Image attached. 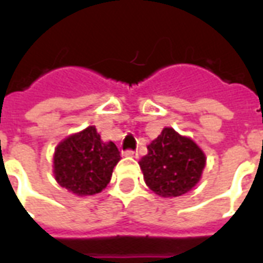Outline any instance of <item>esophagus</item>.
<instances>
[{
  "label": "esophagus",
  "instance_id": "1",
  "mask_svg": "<svg viewBox=\"0 0 263 263\" xmlns=\"http://www.w3.org/2000/svg\"><path fill=\"white\" fill-rule=\"evenodd\" d=\"M124 156H125V157H136V156H138V153L134 152V150H125V152H124Z\"/></svg>",
  "mask_w": 263,
  "mask_h": 263
}]
</instances>
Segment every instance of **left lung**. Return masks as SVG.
Wrapping results in <instances>:
<instances>
[{"mask_svg":"<svg viewBox=\"0 0 263 263\" xmlns=\"http://www.w3.org/2000/svg\"><path fill=\"white\" fill-rule=\"evenodd\" d=\"M147 150L139 166L154 194L162 198L180 196L199 183L206 156L191 138L166 127L148 144Z\"/></svg>","mask_w":263,"mask_h":263,"instance_id":"8db88e82","label":"left lung"}]
</instances>
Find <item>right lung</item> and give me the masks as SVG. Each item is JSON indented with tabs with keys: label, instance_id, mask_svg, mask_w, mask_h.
<instances>
[{
	"label": "right lung",
	"instance_id": "add662e5",
	"mask_svg": "<svg viewBox=\"0 0 263 263\" xmlns=\"http://www.w3.org/2000/svg\"><path fill=\"white\" fill-rule=\"evenodd\" d=\"M121 160L113 142H103L94 125L60 142L53 156L55 181L78 196L95 195L110 181Z\"/></svg>",
	"mask_w": 263,
	"mask_h": 263
}]
</instances>
